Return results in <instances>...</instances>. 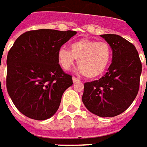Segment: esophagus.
I'll list each match as a JSON object with an SVG mask.
<instances>
[{"instance_id":"obj_1","label":"esophagus","mask_w":147,"mask_h":147,"mask_svg":"<svg viewBox=\"0 0 147 147\" xmlns=\"http://www.w3.org/2000/svg\"><path fill=\"white\" fill-rule=\"evenodd\" d=\"M72 81H73L74 83L75 82H78V81H80V80H79L78 78H76V77H72Z\"/></svg>"}]
</instances>
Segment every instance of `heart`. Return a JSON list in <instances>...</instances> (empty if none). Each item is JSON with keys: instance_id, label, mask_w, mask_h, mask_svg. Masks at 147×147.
Returning <instances> with one entry per match:
<instances>
[{"instance_id": "1", "label": "heart", "mask_w": 147, "mask_h": 147, "mask_svg": "<svg viewBox=\"0 0 147 147\" xmlns=\"http://www.w3.org/2000/svg\"><path fill=\"white\" fill-rule=\"evenodd\" d=\"M111 55L112 51L108 43L89 39L71 43V50L61 47L57 52L58 64L63 70H70L77 59L78 71L89 79L97 78L106 71Z\"/></svg>"}]
</instances>
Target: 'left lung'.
<instances>
[{
	"label": "left lung",
	"instance_id": "obj_1",
	"mask_svg": "<svg viewBox=\"0 0 147 147\" xmlns=\"http://www.w3.org/2000/svg\"><path fill=\"white\" fill-rule=\"evenodd\" d=\"M101 37L112 49V63L98 80L84 83L82 102L93 114L114 117L129 108L138 93L142 63L134 45L118 35Z\"/></svg>",
	"mask_w": 147,
	"mask_h": 147
}]
</instances>
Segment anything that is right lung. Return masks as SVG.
Returning <instances> with one entry per match:
<instances>
[{
	"instance_id": "obj_1",
	"label": "right lung",
	"mask_w": 147,
	"mask_h": 147,
	"mask_svg": "<svg viewBox=\"0 0 147 147\" xmlns=\"http://www.w3.org/2000/svg\"><path fill=\"white\" fill-rule=\"evenodd\" d=\"M75 31L39 29L22 34L7 55L6 88L14 106L24 115L45 120L56 113L71 76L59 66L58 49Z\"/></svg>"
}]
</instances>
